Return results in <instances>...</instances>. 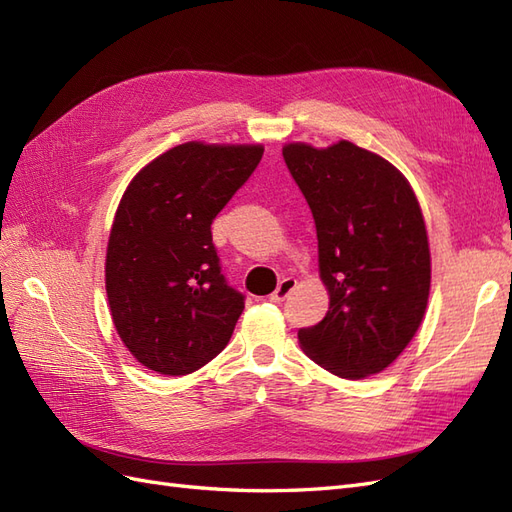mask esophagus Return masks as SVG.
Wrapping results in <instances>:
<instances>
[{
    "instance_id": "1",
    "label": "esophagus",
    "mask_w": 512,
    "mask_h": 512,
    "mask_svg": "<svg viewBox=\"0 0 512 512\" xmlns=\"http://www.w3.org/2000/svg\"><path fill=\"white\" fill-rule=\"evenodd\" d=\"M294 290H296V279L287 277V279H283V281L277 285V290H274V292L270 294V300H272V303H283V300H285L287 296H290Z\"/></svg>"
}]
</instances>
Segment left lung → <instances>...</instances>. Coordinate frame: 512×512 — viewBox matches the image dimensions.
I'll use <instances>...</instances> for the list:
<instances>
[{"mask_svg": "<svg viewBox=\"0 0 512 512\" xmlns=\"http://www.w3.org/2000/svg\"><path fill=\"white\" fill-rule=\"evenodd\" d=\"M283 160L316 222L331 296L326 316L298 331L300 348L350 381L383 372L428 305L430 251L415 192L396 166L348 140L326 149L285 144Z\"/></svg>", "mask_w": 512, "mask_h": 512, "instance_id": "obj_1", "label": "left lung"}]
</instances>
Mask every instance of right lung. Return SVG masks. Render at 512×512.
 <instances>
[{"instance_id": "1", "label": "right lung", "mask_w": 512, "mask_h": 512, "mask_svg": "<svg viewBox=\"0 0 512 512\" xmlns=\"http://www.w3.org/2000/svg\"><path fill=\"white\" fill-rule=\"evenodd\" d=\"M261 144L186 142L131 179L112 222L106 292L127 350L183 376L229 344L244 294L227 283L212 222L257 168Z\"/></svg>"}]
</instances>
